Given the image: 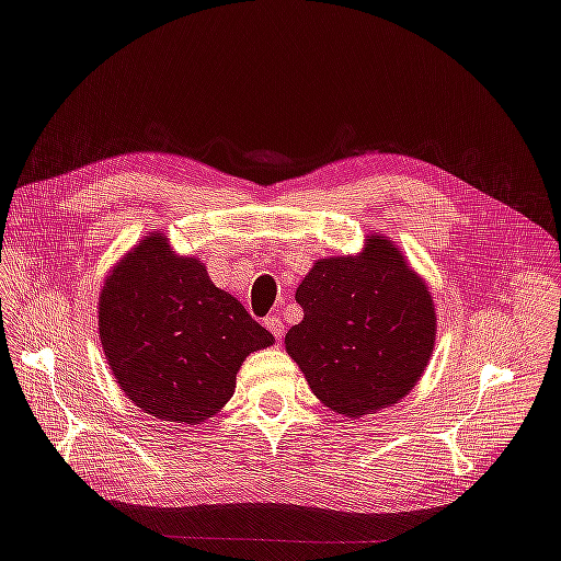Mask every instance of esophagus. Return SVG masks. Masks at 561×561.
<instances>
[{
    "label": "esophagus",
    "instance_id": "esophagus-1",
    "mask_svg": "<svg viewBox=\"0 0 561 561\" xmlns=\"http://www.w3.org/2000/svg\"><path fill=\"white\" fill-rule=\"evenodd\" d=\"M263 325L273 332V336H275L277 341L284 339V323H282L279 316H267V319L263 321Z\"/></svg>",
    "mask_w": 561,
    "mask_h": 561
}]
</instances>
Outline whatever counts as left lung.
<instances>
[{"instance_id": "8db88e82", "label": "left lung", "mask_w": 561, "mask_h": 561, "mask_svg": "<svg viewBox=\"0 0 561 561\" xmlns=\"http://www.w3.org/2000/svg\"><path fill=\"white\" fill-rule=\"evenodd\" d=\"M296 300L305 319L286 332V353L339 415H374L422 378L435 344V305L387 236H369L357 256L316 261Z\"/></svg>"}]
</instances>
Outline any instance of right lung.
<instances>
[{
  "label": "right lung",
  "mask_w": 561,
  "mask_h": 561,
  "mask_svg": "<svg viewBox=\"0 0 561 561\" xmlns=\"http://www.w3.org/2000/svg\"><path fill=\"white\" fill-rule=\"evenodd\" d=\"M99 332L126 397L156 420L202 424L233 397L236 374L273 344L206 265L153 231L121 259L99 300Z\"/></svg>",
  "instance_id": "right-lung-1"
}]
</instances>
